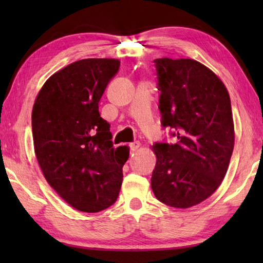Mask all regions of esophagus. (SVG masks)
<instances>
[{"mask_svg": "<svg viewBox=\"0 0 263 263\" xmlns=\"http://www.w3.org/2000/svg\"><path fill=\"white\" fill-rule=\"evenodd\" d=\"M140 147V142L139 141H135V142H131L130 144V148H131V152L135 153L137 152L138 149Z\"/></svg>", "mask_w": 263, "mask_h": 263, "instance_id": "esophagus-1", "label": "esophagus"}]
</instances>
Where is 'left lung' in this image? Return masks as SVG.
<instances>
[{
	"instance_id": "8db88e82",
	"label": "left lung",
	"mask_w": 263,
	"mask_h": 263,
	"mask_svg": "<svg viewBox=\"0 0 263 263\" xmlns=\"http://www.w3.org/2000/svg\"><path fill=\"white\" fill-rule=\"evenodd\" d=\"M162 126L175 144L153 145L157 164L152 190L166 205L188 209L219 188L234 147L228 89L210 68L194 59H155Z\"/></svg>"
}]
</instances>
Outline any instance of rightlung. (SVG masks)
<instances>
[{"label":"right lung","instance_id":"right-lung-1","mask_svg":"<svg viewBox=\"0 0 263 263\" xmlns=\"http://www.w3.org/2000/svg\"><path fill=\"white\" fill-rule=\"evenodd\" d=\"M118 59H82L51 75L32 109L35 158L44 177L70 206L99 212L116 202L130 148H114L99 102Z\"/></svg>","mask_w":263,"mask_h":263}]
</instances>
